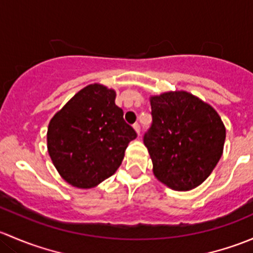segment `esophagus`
I'll return each instance as SVG.
<instances>
[{"label": "esophagus", "mask_w": 253, "mask_h": 253, "mask_svg": "<svg viewBox=\"0 0 253 253\" xmlns=\"http://www.w3.org/2000/svg\"><path fill=\"white\" fill-rule=\"evenodd\" d=\"M133 128H134V131L137 132V134H138V136H139V133H141V126H139L138 124H134L133 125Z\"/></svg>", "instance_id": "1"}]
</instances>
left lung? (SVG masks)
Instances as JSON below:
<instances>
[{
	"label": "left lung",
	"instance_id": "1",
	"mask_svg": "<svg viewBox=\"0 0 253 253\" xmlns=\"http://www.w3.org/2000/svg\"><path fill=\"white\" fill-rule=\"evenodd\" d=\"M153 124L144 145L153 174L175 191L200 186L218 164L225 126L209 104L185 90L150 96Z\"/></svg>",
	"mask_w": 253,
	"mask_h": 253
}]
</instances>
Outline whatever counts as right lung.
<instances>
[{
    "instance_id": "obj_1",
    "label": "right lung",
    "mask_w": 253,
    "mask_h": 253,
    "mask_svg": "<svg viewBox=\"0 0 253 253\" xmlns=\"http://www.w3.org/2000/svg\"><path fill=\"white\" fill-rule=\"evenodd\" d=\"M115 98L114 89L89 84L50 120L48 155L61 177L75 187H95L114 175L137 137Z\"/></svg>"
}]
</instances>
